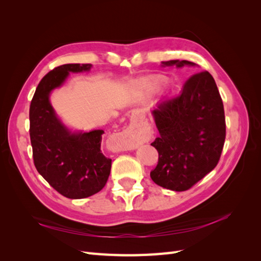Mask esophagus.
Masks as SVG:
<instances>
[{"instance_id":"1","label":"esophagus","mask_w":261,"mask_h":261,"mask_svg":"<svg viewBox=\"0 0 261 261\" xmlns=\"http://www.w3.org/2000/svg\"><path fill=\"white\" fill-rule=\"evenodd\" d=\"M118 149L120 150H134V149H136V146L123 143V145H118Z\"/></svg>"}]
</instances>
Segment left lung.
<instances>
[{"label":"left lung","mask_w":261,"mask_h":261,"mask_svg":"<svg viewBox=\"0 0 261 261\" xmlns=\"http://www.w3.org/2000/svg\"><path fill=\"white\" fill-rule=\"evenodd\" d=\"M162 66L197 65L172 60ZM152 114L159 136L151 146L159 161L150 177L163 188L187 191L217 167L224 145V109L215 80L207 70L193 74L180 93L161 100Z\"/></svg>","instance_id":"8db88e82"}]
</instances>
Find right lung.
<instances>
[{
	"mask_svg": "<svg viewBox=\"0 0 261 261\" xmlns=\"http://www.w3.org/2000/svg\"><path fill=\"white\" fill-rule=\"evenodd\" d=\"M91 64L55 67L39 83L29 110L30 141L37 171L61 195L82 199L107 184L112 160L101 152L102 129L72 132L62 123L50 94L65 83L69 73L89 72Z\"/></svg>",
	"mask_w": 261,
	"mask_h": 261,
	"instance_id": "right-lung-1",
	"label": "right lung"
}]
</instances>
